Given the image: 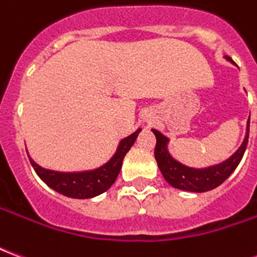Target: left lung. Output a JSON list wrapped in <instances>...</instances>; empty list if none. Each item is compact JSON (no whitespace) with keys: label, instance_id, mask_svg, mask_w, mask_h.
<instances>
[{"label":"left lung","instance_id":"left-lung-1","mask_svg":"<svg viewBox=\"0 0 257 257\" xmlns=\"http://www.w3.org/2000/svg\"><path fill=\"white\" fill-rule=\"evenodd\" d=\"M226 59L231 62L230 58L226 56ZM153 132L157 138L154 157H156L157 164H158L162 176L165 178L168 183L173 186L175 189L193 191V193H204V191H209V190H213L217 186H220L235 171L238 164L241 162L243 153H245L246 146H248L249 121L245 140H243L241 147L234 153V156H231L227 161L221 162L219 165L204 168V169L189 168L178 162L176 160H173L167 150L168 138H165L161 132H158L156 129H153Z\"/></svg>","mask_w":257,"mask_h":257}]
</instances>
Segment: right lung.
Returning a JSON list of instances; mask_svg holds the SVG:
<instances>
[{
  "instance_id": "obj_1",
  "label": "right lung",
  "mask_w": 257,
  "mask_h": 257,
  "mask_svg": "<svg viewBox=\"0 0 257 257\" xmlns=\"http://www.w3.org/2000/svg\"><path fill=\"white\" fill-rule=\"evenodd\" d=\"M139 132L140 129H138L135 134L121 140L117 153L114 154L111 160L95 171L75 173L55 172V171L38 167L31 158L30 162L42 182L48 184L55 191L63 194L66 197H70V198H92V197H96V195L107 191L115 182L118 173L121 171V167H122L123 157L134 146Z\"/></svg>"
}]
</instances>
